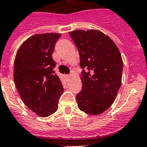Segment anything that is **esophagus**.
<instances>
[{
  "label": "esophagus",
  "mask_w": 147,
  "mask_h": 147,
  "mask_svg": "<svg viewBox=\"0 0 147 147\" xmlns=\"http://www.w3.org/2000/svg\"><path fill=\"white\" fill-rule=\"evenodd\" d=\"M65 77L67 78H69L71 77V76H70V75H67V76H65Z\"/></svg>",
  "instance_id": "esophagus-1"
}]
</instances>
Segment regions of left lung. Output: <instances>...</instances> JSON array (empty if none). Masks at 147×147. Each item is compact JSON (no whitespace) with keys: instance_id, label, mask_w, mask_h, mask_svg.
<instances>
[{"instance_id":"1","label":"left lung","mask_w":147,"mask_h":147,"mask_svg":"<svg viewBox=\"0 0 147 147\" xmlns=\"http://www.w3.org/2000/svg\"><path fill=\"white\" fill-rule=\"evenodd\" d=\"M69 34L78 50L82 69L78 107L87 114L100 115L113 104L121 86V53L113 40L100 31L76 30Z\"/></svg>"}]
</instances>
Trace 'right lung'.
I'll return each mask as SVG.
<instances>
[{
  "label": "right lung",
  "mask_w": 147,
  "mask_h": 147,
  "mask_svg": "<svg viewBox=\"0 0 147 147\" xmlns=\"http://www.w3.org/2000/svg\"><path fill=\"white\" fill-rule=\"evenodd\" d=\"M59 33H45L30 37L20 46L14 61L15 85L23 102L40 117L58 109L63 87L53 69L52 58Z\"/></svg>",
  "instance_id": "right-lung-1"
}]
</instances>
